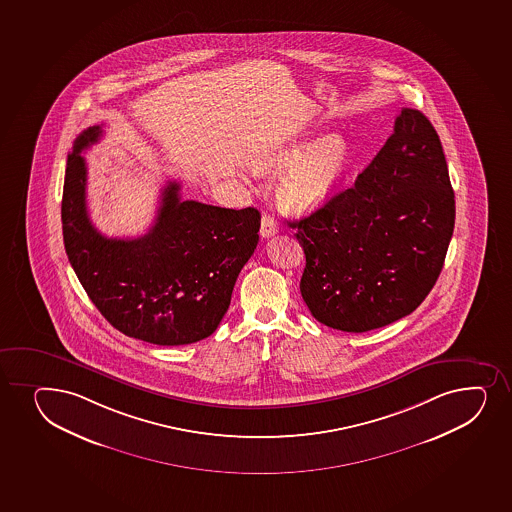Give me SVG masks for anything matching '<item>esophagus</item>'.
I'll use <instances>...</instances> for the list:
<instances>
[{
  "mask_svg": "<svg viewBox=\"0 0 512 512\" xmlns=\"http://www.w3.org/2000/svg\"><path fill=\"white\" fill-rule=\"evenodd\" d=\"M276 233V221H274V218L269 216V214H264V216H262V224H260V235H262V238H270V236H274Z\"/></svg>",
  "mask_w": 512,
  "mask_h": 512,
  "instance_id": "esophagus-1",
  "label": "esophagus"
}]
</instances>
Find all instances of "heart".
I'll return each mask as SVG.
<instances>
[{"mask_svg":"<svg viewBox=\"0 0 512 512\" xmlns=\"http://www.w3.org/2000/svg\"><path fill=\"white\" fill-rule=\"evenodd\" d=\"M351 144L340 134H330L306 146V143L282 144L253 160L259 173H281L277 196L284 206L306 213L322 206L332 197L351 165Z\"/></svg>","mask_w":512,"mask_h":512,"instance_id":"b5f03b06","label":"heart"}]
</instances>
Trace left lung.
<instances>
[{"label":"left lung","mask_w":512,"mask_h":512,"mask_svg":"<svg viewBox=\"0 0 512 512\" xmlns=\"http://www.w3.org/2000/svg\"><path fill=\"white\" fill-rule=\"evenodd\" d=\"M291 226L306 257L299 289L318 322L361 334L410 315L434 288L454 228L431 121L402 109L354 185Z\"/></svg>","instance_id":"8db88e82"}]
</instances>
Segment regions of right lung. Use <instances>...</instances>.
Instances as JSON below:
<instances>
[{
  "mask_svg": "<svg viewBox=\"0 0 512 512\" xmlns=\"http://www.w3.org/2000/svg\"><path fill=\"white\" fill-rule=\"evenodd\" d=\"M102 127L75 139L64 177V248L78 281L119 332L156 345L194 344L218 328L236 277L259 243L260 213L180 199L161 192L155 223L138 238H107L87 211V163L81 151Z\"/></svg>",
  "mask_w": 512,
  "mask_h": 512,
  "instance_id": "right-lung-1",
  "label": "right lung"
}]
</instances>
